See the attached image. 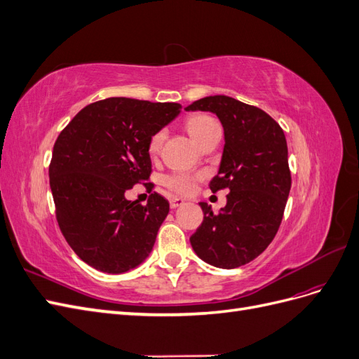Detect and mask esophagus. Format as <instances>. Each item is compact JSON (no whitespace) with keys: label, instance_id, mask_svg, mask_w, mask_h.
<instances>
[{"label":"esophagus","instance_id":"obj_1","mask_svg":"<svg viewBox=\"0 0 359 359\" xmlns=\"http://www.w3.org/2000/svg\"><path fill=\"white\" fill-rule=\"evenodd\" d=\"M169 203H170V208L173 210V208H178V206L184 205L186 202H184V199H180V198H177V196H172V198L169 199Z\"/></svg>","mask_w":359,"mask_h":359}]
</instances>
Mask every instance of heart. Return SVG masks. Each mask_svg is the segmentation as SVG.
Returning <instances> with one entry per match:
<instances>
[{
	"label": "heart",
	"mask_w": 359,
	"mask_h": 359,
	"mask_svg": "<svg viewBox=\"0 0 359 359\" xmlns=\"http://www.w3.org/2000/svg\"><path fill=\"white\" fill-rule=\"evenodd\" d=\"M186 128L190 133V136L196 140L198 144H201L202 140L211 135L214 130L220 128L219 124H217L215 119L206 114H196L191 115L186 119ZM166 139V132L165 130H157L156 133L151 135L147 144L148 154L151 157H157L161 151L163 142ZM201 180V175H196V173H190V172H184V170H177L172 172L169 175L163 178V184L165 186L175 191L178 194H190L196 189V182Z\"/></svg>",
	"instance_id": "heart-1"
}]
</instances>
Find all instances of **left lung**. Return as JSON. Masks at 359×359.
Wrapping results in <instances>:
<instances>
[{
	"mask_svg": "<svg viewBox=\"0 0 359 359\" xmlns=\"http://www.w3.org/2000/svg\"><path fill=\"white\" fill-rule=\"evenodd\" d=\"M186 111H210L222 121L224 149L210 189L229 190L217 214L199 203L203 222L191 247L212 266H243L271 244L283 219L292 184L285 132L265 111L227 95L203 97Z\"/></svg>",
	"mask_w": 359,
	"mask_h": 359,
	"instance_id": "left-lung-1",
	"label": "left lung"
}]
</instances>
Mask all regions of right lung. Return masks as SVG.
<instances>
[{
    "label": "right lung",
    "instance_id": "1",
    "mask_svg": "<svg viewBox=\"0 0 359 359\" xmlns=\"http://www.w3.org/2000/svg\"><path fill=\"white\" fill-rule=\"evenodd\" d=\"M180 111V103L111 97L85 106L57 137L49 165L55 215L85 264L121 274L151 253L169 202L156 191L147 205L124 194L149 184L148 139Z\"/></svg>",
    "mask_w": 359,
    "mask_h": 359
}]
</instances>
